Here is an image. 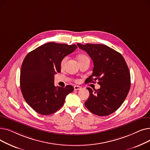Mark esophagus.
I'll list each match as a JSON object with an SVG mask.
<instances>
[{
  "instance_id": "34e87169",
  "label": "esophagus",
  "mask_w": 150,
  "mask_h": 150,
  "mask_svg": "<svg viewBox=\"0 0 150 150\" xmlns=\"http://www.w3.org/2000/svg\"><path fill=\"white\" fill-rule=\"evenodd\" d=\"M81 89V87L79 86H74V90L75 91H78V90H80Z\"/></svg>"
}]
</instances>
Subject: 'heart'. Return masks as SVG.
Masks as SVG:
<instances>
[{"instance_id": "heart-1", "label": "heart", "mask_w": 150, "mask_h": 150, "mask_svg": "<svg viewBox=\"0 0 150 150\" xmlns=\"http://www.w3.org/2000/svg\"><path fill=\"white\" fill-rule=\"evenodd\" d=\"M67 58H68L67 57H64V58L62 59V60L61 61V67H63L65 66L66 62V61L67 60ZM89 59V58L87 56H86V55H85V54H80L78 57V61H79V62L84 61L85 59Z\"/></svg>"}]
</instances>
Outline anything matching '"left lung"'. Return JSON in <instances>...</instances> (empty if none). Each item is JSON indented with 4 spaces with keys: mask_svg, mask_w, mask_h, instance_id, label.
Returning <instances> with one entry per match:
<instances>
[{
    "mask_svg": "<svg viewBox=\"0 0 150 150\" xmlns=\"http://www.w3.org/2000/svg\"><path fill=\"white\" fill-rule=\"evenodd\" d=\"M81 50L88 53L93 62L92 74L87 83L98 80L100 88H90L89 97L85 106L93 114L106 116L119 109L127 98L131 86L128 67L122 55L103 44L78 43Z\"/></svg>",
    "mask_w": 150,
    "mask_h": 150,
    "instance_id": "8db88e82",
    "label": "left lung"
}]
</instances>
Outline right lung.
Masks as SVG:
<instances>
[{"mask_svg": "<svg viewBox=\"0 0 150 150\" xmlns=\"http://www.w3.org/2000/svg\"><path fill=\"white\" fill-rule=\"evenodd\" d=\"M77 46L49 42L27 54L21 69L20 86L28 105L41 115L52 114L64 105L74 91L71 85L55 87L54 75L61 72V61Z\"/></svg>", "mask_w": 150, "mask_h": 150, "instance_id": "1", "label": "right lung"}]
</instances>
